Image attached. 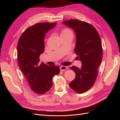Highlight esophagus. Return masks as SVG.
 I'll list each match as a JSON object with an SVG mask.
<instances>
[{
	"label": "esophagus",
	"instance_id": "34e87169",
	"mask_svg": "<svg viewBox=\"0 0 120 120\" xmlns=\"http://www.w3.org/2000/svg\"><path fill=\"white\" fill-rule=\"evenodd\" d=\"M68 68L66 66H61L60 67V70L61 71H64Z\"/></svg>",
	"mask_w": 120,
	"mask_h": 120
}]
</instances>
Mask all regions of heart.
Returning <instances> with one entry per match:
<instances>
[{
	"instance_id": "heart-1",
	"label": "heart",
	"mask_w": 120,
	"mask_h": 120,
	"mask_svg": "<svg viewBox=\"0 0 120 120\" xmlns=\"http://www.w3.org/2000/svg\"><path fill=\"white\" fill-rule=\"evenodd\" d=\"M68 34H72V35H73V33H72V31L71 30H70V29L67 28H63L61 31L60 35H68Z\"/></svg>"
}]
</instances>
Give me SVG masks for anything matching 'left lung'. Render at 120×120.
I'll return each mask as SVG.
<instances>
[{
	"label": "left lung",
	"mask_w": 120,
	"mask_h": 120,
	"mask_svg": "<svg viewBox=\"0 0 120 120\" xmlns=\"http://www.w3.org/2000/svg\"><path fill=\"white\" fill-rule=\"evenodd\" d=\"M63 23L72 28L76 35L74 50L82 62L81 68H71L75 73V77L69 86L79 93L89 90L95 82L97 70L102 59V45L100 35L93 25L78 19L65 20Z\"/></svg>",
	"instance_id": "8db88e82"
}]
</instances>
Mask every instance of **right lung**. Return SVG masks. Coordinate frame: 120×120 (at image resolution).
<instances>
[{
    "label": "right lung",
    "mask_w": 120,
    "mask_h": 120,
    "mask_svg": "<svg viewBox=\"0 0 120 120\" xmlns=\"http://www.w3.org/2000/svg\"><path fill=\"white\" fill-rule=\"evenodd\" d=\"M56 23H38L29 27L21 35L17 43V60L21 71L31 90L43 94L52 86V79L60 71V68L39 64V56L45 49V34Z\"/></svg>",
    "instance_id": "add662e5"
}]
</instances>
